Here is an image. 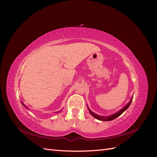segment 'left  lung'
<instances>
[{
	"mask_svg": "<svg viewBox=\"0 0 157 157\" xmlns=\"http://www.w3.org/2000/svg\"><path fill=\"white\" fill-rule=\"evenodd\" d=\"M132 98L131 99L129 103H128L124 107H123L121 111H119L118 112H117V113L114 114V115H112L109 116V117H100V116H99V115H97L96 114L94 113L92 111H90L89 109H88V110H89L90 114H91V115H92L94 118H96V119H98V120L102 121H112V120L115 119V118H117L118 117H119L123 112L125 111L126 110V109H127L128 107H129V106L130 105V104H131V103H132Z\"/></svg>",
	"mask_w": 157,
	"mask_h": 157,
	"instance_id": "8db88e82",
	"label": "left lung"
}]
</instances>
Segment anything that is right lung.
Returning a JSON list of instances; mask_svg holds the SVG:
<instances>
[{
    "label": "right lung",
    "mask_w": 157,
    "mask_h": 157,
    "mask_svg": "<svg viewBox=\"0 0 157 157\" xmlns=\"http://www.w3.org/2000/svg\"><path fill=\"white\" fill-rule=\"evenodd\" d=\"M21 104H22V105H23V106H24V107H25L26 109H28V107H26V106L24 105V104H23L22 102H21ZM60 111H58V112H57V113H59V112H60Z\"/></svg>",
    "instance_id": "1"
}]
</instances>
